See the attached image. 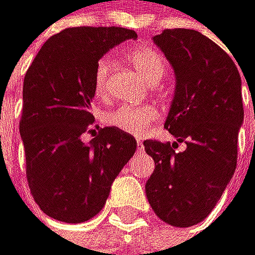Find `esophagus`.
Instances as JSON below:
<instances>
[{"label":"esophagus","instance_id":"1","mask_svg":"<svg viewBox=\"0 0 255 255\" xmlns=\"http://www.w3.org/2000/svg\"><path fill=\"white\" fill-rule=\"evenodd\" d=\"M136 145H138V149H139V150H141L142 147H144V144H142V141H141V139H138V141H136Z\"/></svg>","mask_w":255,"mask_h":255}]
</instances>
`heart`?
I'll list each match as a JSON object with an SVG mask.
<instances>
[{"label": "heart", "mask_w": 255, "mask_h": 255, "mask_svg": "<svg viewBox=\"0 0 255 255\" xmlns=\"http://www.w3.org/2000/svg\"><path fill=\"white\" fill-rule=\"evenodd\" d=\"M128 61L138 70L147 83L156 84L166 73V61L153 48H138L128 54ZM111 64L106 58L99 59L94 69V91L97 97H105ZM158 117V110L152 105L128 106L122 105L106 114V124L128 134L142 136L149 125Z\"/></svg>", "instance_id": "1"}]
</instances>
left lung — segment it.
Listing matches in <instances>:
<instances>
[{"label": "left lung", "mask_w": 255, "mask_h": 255, "mask_svg": "<svg viewBox=\"0 0 255 255\" xmlns=\"http://www.w3.org/2000/svg\"><path fill=\"white\" fill-rule=\"evenodd\" d=\"M152 40L175 73L164 127L177 141H144L155 161L145 194L160 220L190 227L210 215L235 174L242 78L231 56L199 31L164 29ZM183 140L187 149L175 152Z\"/></svg>", "instance_id": "obj_1"}]
</instances>
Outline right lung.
Instances as JSON below:
<instances>
[{"label": "right lung", "instance_id": "1", "mask_svg": "<svg viewBox=\"0 0 255 255\" xmlns=\"http://www.w3.org/2000/svg\"><path fill=\"white\" fill-rule=\"evenodd\" d=\"M138 34L125 28H67L53 35L24 75L20 136L26 177L40 210L78 224L99 213L134 155L136 139L114 127L92 130L94 69L103 54ZM94 132L86 144L81 134Z\"/></svg>", "mask_w": 255, "mask_h": 255}]
</instances>
